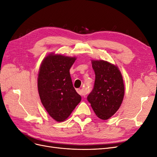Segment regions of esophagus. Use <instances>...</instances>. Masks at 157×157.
<instances>
[{"mask_svg": "<svg viewBox=\"0 0 157 157\" xmlns=\"http://www.w3.org/2000/svg\"><path fill=\"white\" fill-rule=\"evenodd\" d=\"M77 92L80 95H81V96H86V94H87L86 91H84V90H82V89H77Z\"/></svg>", "mask_w": 157, "mask_h": 157, "instance_id": "34e87169", "label": "esophagus"}]
</instances>
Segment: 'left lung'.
<instances>
[{
    "label": "left lung",
    "mask_w": 157,
    "mask_h": 157,
    "mask_svg": "<svg viewBox=\"0 0 157 157\" xmlns=\"http://www.w3.org/2000/svg\"><path fill=\"white\" fill-rule=\"evenodd\" d=\"M96 75L94 87L87 98L98 118L107 120L120 108L124 96V84L117 65L102 59L92 60Z\"/></svg>",
    "instance_id": "left-lung-1"
}]
</instances>
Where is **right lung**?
<instances>
[{"label":"right lung","mask_w":157,"mask_h":157,"mask_svg":"<svg viewBox=\"0 0 157 157\" xmlns=\"http://www.w3.org/2000/svg\"><path fill=\"white\" fill-rule=\"evenodd\" d=\"M76 59L52 52L40 66L37 86L40 101L49 115L57 122L67 119L81 101L69 73Z\"/></svg>","instance_id":"add662e5"}]
</instances>
